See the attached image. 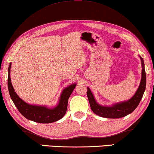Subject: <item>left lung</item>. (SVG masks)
<instances>
[{
  "label": "left lung",
  "mask_w": 154,
  "mask_h": 154,
  "mask_svg": "<svg viewBox=\"0 0 154 154\" xmlns=\"http://www.w3.org/2000/svg\"><path fill=\"white\" fill-rule=\"evenodd\" d=\"M140 58L142 60V79H141L140 85L134 95L127 102L116 104L112 106H101L96 102L91 90H90L89 88H88L87 95L88 100H89L90 108L95 114L104 118H108V119H119V118L124 117L131 113L137 107L145 91L146 80L144 61L142 57Z\"/></svg>",
  "instance_id": "left-lung-1"
}]
</instances>
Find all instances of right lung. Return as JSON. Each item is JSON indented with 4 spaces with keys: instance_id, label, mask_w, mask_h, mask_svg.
I'll return each instance as SVG.
<instances>
[{
    "instance_id": "1",
    "label": "right lung",
    "mask_w": 154,
    "mask_h": 154,
    "mask_svg": "<svg viewBox=\"0 0 154 154\" xmlns=\"http://www.w3.org/2000/svg\"><path fill=\"white\" fill-rule=\"evenodd\" d=\"M10 68H11V64H10L8 68V90H9L10 97L21 114L24 116L27 119L41 123H52L58 121L64 116L66 112L68 100L76 85L75 84L69 85L63 90L60 97V102L54 108L48 109L45 106H33L24 102L14 92L10 80Z\"/></svg>"
}]
</instances>
